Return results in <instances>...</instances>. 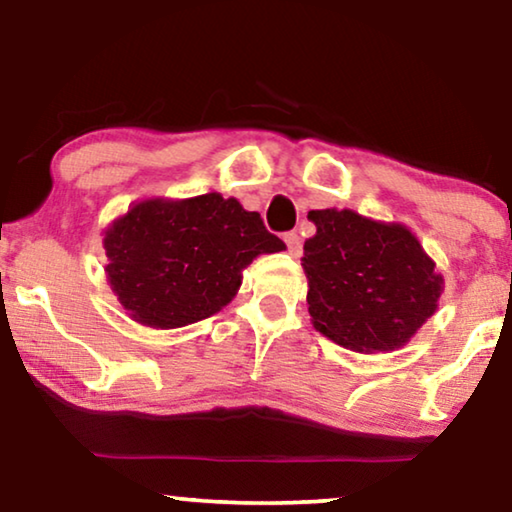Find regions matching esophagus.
Returning a JSON list of instances; mask_svg holds the SVG:
<instances>
[{"label":"esophagus","mask_w":512,"mask_h":512,"mask_svg":"<svg viewBox=\"0 0 512 512\" xmlns=\"http://www.w3.org/2000/svg\"><path fill=\"white\" fill-rule=\"evenodd\" d=\"M284 242H286V249H289L291 256H300V251H303V240H300L298 233H284Z\"/></svg>","instance_id":"obj_1"}]
</instances>
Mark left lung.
Segmentation results:
<instances>
[{
    "mask_svg": "<svg viewBox=\"0 0 512 512\" xmlns=\"http://www.w3.org/2000/svg\"><path fill=\"white\" fill-rule=\"evenodd\" d=\"M305 242L307 310L326 338L352 352H394L436 312L443 275L401 223L352 209H312Z\"/></svg>",
    "mask_w": 512,
    "mask_h": 512,
    "instance_id": "left-lung-1",
    "label": "left lung"
}]
</instances>
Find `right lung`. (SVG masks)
<instances>
[{
  "mask_svg": "<svg viewBox=\"0 0 512 512\" xmlns=\"http://www.w3.org/2000/svg\"><path fill=\"white\" fill-rule=\"evenodd\" d=\"M107 282L130 319L179 328L212 317L242 284V270L286 244L258 212L207 193L188 200L153 198L104 230Z\"/></svg>",
  "mask_w": 512,
  "mask_h": 512,
  "instance_id": "1",
  "label": "right lung"
}]
</instances>
